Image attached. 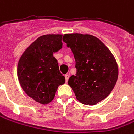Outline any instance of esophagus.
Here are the masks:
<instances>
[{
    "mask_svg": "<svg viewBox=\"0 0 134 134\" xmlns=\"http://www.w3.org/2000/svg\"><path fill=\"white\" fill-rule=\"evenodd\" d=\"M69 77H70V75H69L68 74L65 75V80H66V82L68 81V80H69Z\"/></svg>",
    "mask_w": 134,
    "mask_h": 134,
    "instance_id": "obj_1",
    "label": "esophagus"
}]
</instances>
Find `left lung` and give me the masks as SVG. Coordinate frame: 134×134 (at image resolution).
Here are the masks:
<instances>
[{
  "label": "left lung",
  "instance_id": "8db88e82",
  "mask_svg": "<svg viewBox=\"0 0 134 134\" xmlns=\"http://www.w3.org/2000/svg\"><path fill=\"white\" fill-rule=\"evenodd\" d=\"M63 41L73 53L77 72L69 78L77 99L95 105L111 93L118 76L115 59L106 46L91 35L65 34Z\"/></svg>",
  "mask_w": 134,
  "mask_h": 134
}]
</instances>
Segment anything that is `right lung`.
<instances>
[{
  "label": "right lung",
  "mask_w": 134,
  "mask_h": 134,
  "mask_svg": "<svg viewBox=\"0 0 134 134\" xmlns=\"http://www.w3.org/2000/svg\"><path fill=\"white\" fill-rule=\"evenodd\" d=\"M62 35H45L26 49L19 61L17 76L30 97L46 104L54 99L58 87L65 83L53 56L62 48Z\"/></svg>",
  "instance_id": "right-lung-1"
}]
</instances>
